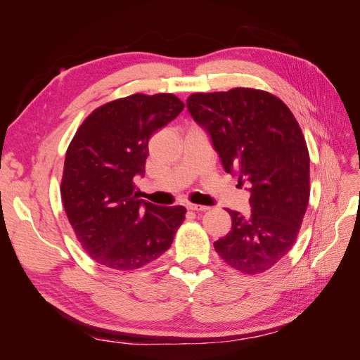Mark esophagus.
<instances>
[{"label": "esophagus", "instance_id": "esophagus-1", "mask_svg": "<svg viewBox=\"0 0 360 360\" xmlns=\"http://www.w3.org/2000/svg\"><path fill=\"white\" fill-rule=\"evenodd\" d=\"M186 207H188V210H192V212H205L210 209V207H207V205H198V204H192V202H189Z\"/></svg>", "mask_w": 360, "mask_h": 360}]
</instances>
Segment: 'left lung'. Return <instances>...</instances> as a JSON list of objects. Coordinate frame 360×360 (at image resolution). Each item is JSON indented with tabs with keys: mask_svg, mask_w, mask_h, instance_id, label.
Here are the masks:
<instances>
[{
	"mask_svg": "<svg viewBox=\"0 0 360 360\" xmlns=\"http://www.w3.org/2000/svg\"><path fill=\"white\" fill-rule=\"evenodd\" d=\"M188 110L209 132L226 172L250 191V214L226 210L231 231L214 242L245 275L276 266L296 243L309 201V153L296 117L279 97L237 89L193 93Z\"/></svg>",
	"mask_w": 360,
	"mask_h": 360,
	"instance_id": "obj_1",
	"label": "left lung"
}]
</instances>
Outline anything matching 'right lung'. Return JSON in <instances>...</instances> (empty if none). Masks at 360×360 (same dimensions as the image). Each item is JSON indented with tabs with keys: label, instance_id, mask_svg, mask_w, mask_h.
Masks as SVG:
<instances>
[{
	"label": "right lung",
	"instance_id": "add662e5",
	"mask_svg": "<svg viewBox=\"0 0 360 360\" xmlns=\"http://www.w3.org/2000/svg\"><path fill=\"white\" fill-rule=\"evenodd\" d=\"M183 108L171 93H136L96 108L76 130L64 159L61 200L96 263L135 270L169 249L186 209L138 200L134 179L144 174L151 135Z\"/></svg>",
	"mask_w": 360,
	"mask_h": 360
}]
</instances>
